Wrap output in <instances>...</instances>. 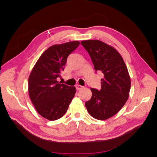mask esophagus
Wrapping results in <instances>:
<instances>
[{
	"label": "esophagus",
	"instance_id": "34e87169",
	"mask_svg": "<svg viewBox=\"0 0 157 157\" xmlns=\"http://www.w3.org/2000/svg\"><path fill=\"white\" fill-rule=\"evenodd\" d=\"M75 87H76V88H77V90H80V89H82V88H84V86H81V85H79V84H77V85H76Z\"/></svg>",
	"mask_w": 157,
	"mask_h": 157
}]
</instances>
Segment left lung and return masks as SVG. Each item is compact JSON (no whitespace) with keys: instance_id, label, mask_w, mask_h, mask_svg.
<instances>
[{"instance_id":"8db88e82","label":"left lung","mask_w":157,"mask_h":157,"mask_svg":"<svg viewBox=\"0 0 157 157\" xmlns=\"http://www.w3.org/2000/svg\"><path fill=\"white\" fill-rule=\"evenodd\" d=\"M81 44L88 52L94 69L103 74L101 90L90 89L92 96L85 106L96 119H108L121 110L129 97L131 80L127 67L118 52L105 42L88 40Z\"/></svg>"}]
</instances>
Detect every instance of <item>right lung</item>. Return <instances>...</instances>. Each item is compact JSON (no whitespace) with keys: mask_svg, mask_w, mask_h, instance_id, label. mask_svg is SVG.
<instances>
[{"mask_svg":"<svg viewBox=\"0 0 157 157\" xmlns=\"http://www.w3.org/2000/svg\"><path fill=\"white\" fill-rule=\"evenodd\" d=\"M75 40L52 46L37 60L28 80V91L36 111L49 121L58 120L67 112L76 93L74 86L57 80L69 55L77 48Z\"/></svg>","mask_w":157,"mask_h":157,"instance_id":"add662e5","label":"right lung"}]
</instances>
